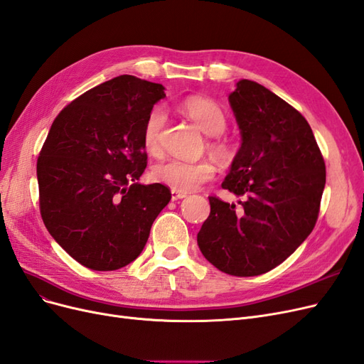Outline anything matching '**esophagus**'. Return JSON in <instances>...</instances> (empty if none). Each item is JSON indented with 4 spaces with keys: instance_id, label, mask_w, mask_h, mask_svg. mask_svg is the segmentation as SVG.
<instances>
[{
    "instance_id": "obj_1",
    "label": "esophagus",
    "mask_w": 364,
    "mask_h": 364,
    "mask_svg": "<svg viewBox=\"0 0 364 364\" xmlns=\"http://www.w3.org/2000/svg\"><path fill=\"white\" fill-rule=\"evenodd\" d=\"M185 197H186V193H181V191H176V190H171V200H173V202H176V200L185 198Z\"/></svg>"
}]
</instances>
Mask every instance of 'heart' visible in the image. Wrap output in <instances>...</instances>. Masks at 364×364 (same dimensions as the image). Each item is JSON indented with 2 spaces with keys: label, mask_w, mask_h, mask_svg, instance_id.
I'll return each mask as SVG.
<instances>
[{
  "label": "heart",
  "mask_w": 364,
  "mask_h": 364,
  "mask_svg": "<svg viewBox=\"0 0 364 364\" xmlns=\"http://www.w3.org/2000/svg\"><path fill=\"white\" fill-rule=\"evenodd\" d=\"M181 111L206 135H220L228 124V119L223 108L212 99L202 96H190L182 101ZM166 123L164 111L154 108L149 112L143 128V146L149 154L159 152V136L162 127ZM218 154H228V144L221 140L212 143ZM215 176V166L208 159L200 161H182V159H167L159 162L154 168L155 181L164 183L173 190L181 193H190L197 190L200 185L210 181Z\"/></svg>",
  "instance_id": "obj_1"
}]
</instances>
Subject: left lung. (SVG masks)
Returning a JSON list of instances; mask_svg holds the SVG:
<instances>
[{
    "label": "left lung",
    "instance_id": "1",
    "mask_svg": "<svg viewBox=\"0 0 364 364\" xmlns=\"http://www.w3.org/2000/svg\"><path fill=\"white\" fill-rule=\"evenodd\" d=\"M229 102L241 147L221 186L241 197L240 206L209 197L197 244L220 271L252 277L280 265L311 233L325 162L301 112L267 87L237 81Z\"/></svg>",
    "mask_w": 364,
    "mask_h": 364
}]
</instances>
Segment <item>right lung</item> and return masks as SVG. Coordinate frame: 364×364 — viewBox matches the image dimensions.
I'll return each instance as SVG.
<instances>
[{
  "label": "right lung",
  "instance_id": "right-lung-1",
  "mask_svg": "<svg viewBox=\"0 0 364 364\" xmlns=\"http://www.w3.org/2000/svg\"><path fill=\"white\" fill-rule=\"evenodd\" d=\"M164 85L120 75L63 108L37 159L41 215L55 242L95 271L127 267L143 252L171 194L141 185L144 122Z\"/></svg>",
  "mask_w": 364,
  "mask_h": 364
}]
</instances>
